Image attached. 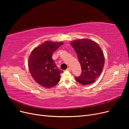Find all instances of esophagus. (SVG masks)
Listing matches in <instances>:
<instances>
[{
    "label": "esophagus",
    "instance_id": "1",
    "mask_svg": "<svg viewBox=\"0 0 129 129\" xmlns=\"http://www.w3.org/2000/svg\"><path fill=\"white\" fill-rule=\"evenodd\" d=\"M67 70L68 71H69V72H71V68H70V67H68L67 69Z\"/></svg>",
    "mask_w": 129,
    "mask_h": 129
}]
</instances>
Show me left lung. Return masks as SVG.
<instances>
[{"label":"left lung","instance_id":"1","mask_svg":"<svg viewBox=\"0 0 129 129\" xmlns=\"http://www.w3.org/2000/svg\"><path fill=\"white\" fill-rule=\"evenodd\" d=\"M71 45L77 53L81 66L82 73L75 79L85 85L95 82L102 72L105 58L97 43L88 39L74 40Z\"/></svg>","mask_w":129,"mask_h":129}]
</instances>
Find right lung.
Wrapping results in <instances>:
<instances>
[{
  "instance_id": "add662e5",
  "label": "right lung",
  "mask_w": 129,
  "mask_h": 129,
  "mask_svg": "<svg viewBox=\"0 0 129 129\" xmlns=\"http://www.w3.org/2000/svg\"><path fill=\"white\" fill-rule=\"evenodd\" d=\"M62 42L46 41L35 48L28 58V68L31 76L37 82L44 88L55 86L60 80L62 71L58 69L52 59V54Z\"/></svg>"
}]
</instances>
